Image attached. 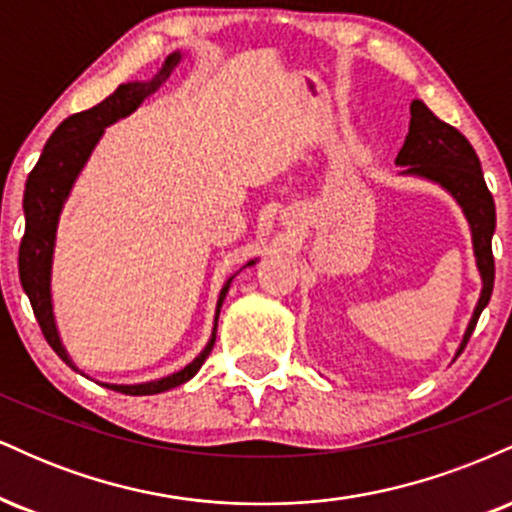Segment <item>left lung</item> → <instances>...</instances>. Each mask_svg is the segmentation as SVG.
I'll return each mask as SVG.
<instances>
[{
    "label": "left lung",
    "mask_w": 512,
    "mask_h": 512,
    "mask_svg": "<svg viewBox=\"0 0 512 512\" xmlns=\"http://www.w3.org/2000/svg\"><path fill=\"white\" fill-rule=\"evenodd\" d=\"M395 163L402 168L399 175H414V178L443 187L460 204L464 219L469 223V231H472V248L481 276V293L472 320L464 330L460 349L455 354L457 358L467 346L469 337H472L481 310L491 301L493 276H496L491 252V238L493 231H496V204H493L489 187L484 182L477 151L472 149V144L467 142L462 132H457L448 122L438 120L426 108L424 101L411 103L409 134L404 139V146L399 149Z\"/></svg>",
    "instance_id": "8db88e82"
}]
</instances>
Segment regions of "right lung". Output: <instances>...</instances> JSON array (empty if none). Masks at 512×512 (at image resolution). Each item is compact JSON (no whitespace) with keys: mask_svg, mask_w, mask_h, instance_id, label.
<instances>
[{"mask_svg":"<svg viewBox=\"0 0 512 512\" xmlns=\"http://www.w3.org/2000/svg\"><path fill=\"white\" fill-rule=\"evenodd\" d=\"M182 60V52H173L166 57L163 67L158 69V74L151 81H127L120 84L105 98L103 103L93 105L91 110L84 113H76L62 122L55 132L50 134L48 144H45L43 154H40L38 163L31 170L26 180V192H23V216H26V233L21 238L19 248V279L23 291H26L28 301L33 305L35 320H38L40 330H43L48 344L55 349V354L67 363L69 368H74L76 373H81L72 361V356L64 349L60 330H57L55 322V308H52V260H55V243H57V226H60V216L69 195L74 190V182L81 175V170L91 158L96 144L101 142L105 134V127H110L120 117H127L129 113L142 105L151 93L161 88L163 81L173 74V69L178 67ZM257 260H250L245 267H252ZM236 276V274H233ZM231 279L223 284L219 293V301H216V315H214V327H211V337L207 346L199 351V356L192 363H187L185 368L178 373H170L166 378L149 380V383H137V385H115V383H101L110 390L122 392V395H158V392L173 390L187 380H192L197 375V370L202 368V363L207 361L216 342V325H219V313L223 298H226L228 289H231ZM84 375V373H81ZM88 378V375H86Z\"/></svg>","mask_w":512,"mask_h":512,"instance_id":"add662e5","label":"right lung"}]
</instances>
